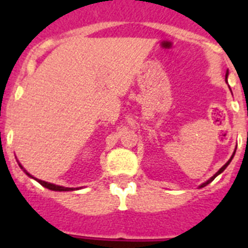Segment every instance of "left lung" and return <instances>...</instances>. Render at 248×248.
<instances>
[{
    "label": "left lung",
    "instance_id": "8db88e82",
    "mask_svg": "<svg viewBox=\"0 0 248 248\" xmlns=\"http://www.w3.org/2000/svg\"><path fill=\"white\" fill-rule=\"evenodd\" d=\"M226 79H227V73H226ZM233 155H235V153H233V154H232L231 159H230V160H229V161H227V163H226V164H225V165H223V166H222V168H221V169H220V170H218V171H217V172H216V174H215V175H214V176H212V177H210L209 180L206 181V183H203V184H202V185H200V187H203V186H206V185H209V184H210V183H211V181H212V180H214L215 177L217 176V175H220V174H221V172H222V171H223V170H225V169H226V168H227V166H229V164H230V163H231V160H232V157H233Z\"/></svg>",
    "mask_w": 248,
    "mask_h": 248
}]
</instances>
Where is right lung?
I'll return each instance as SVG.
<instances>
[{
  "label": "right lung",
  "instance_id": "right-lung-1",
  "mask_svg": "<svg viewBox=\"0 0 248 248\" xmlns=\"http://www.w3.org/2000/svg\"><path fill=\"white\" fill-rule=\"evenodd\" d=\"M19 166H21V168H22L21 164H19ZM22 169H23V168H22ZM25 172H26V174H27L30 177H33V176H32V175L28 174V172L26 171V170H25ZM33 179H34V180L38 181V183L41 184V185H42V186H45V187H47V189H49V190H53V191H73V190H76V189H74V187H64V186L54 185V184L47 183V181L38 180V179H36V177H33Z\"/></svg>",
  "mask_w": 248,
  "mask_h": 248
}]
</instances>
